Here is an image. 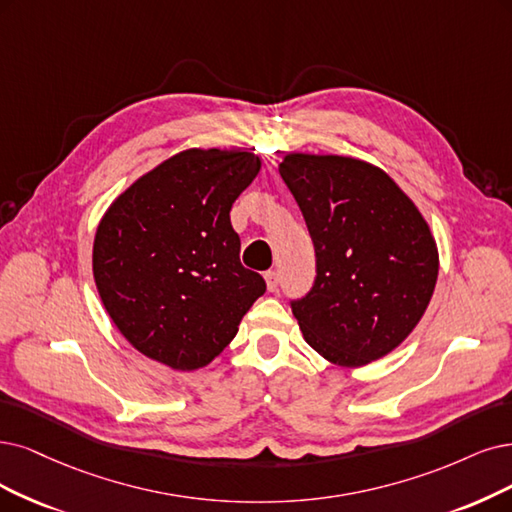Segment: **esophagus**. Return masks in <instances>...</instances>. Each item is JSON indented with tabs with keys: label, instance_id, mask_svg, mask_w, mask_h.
Here are the masks:
<instances>
[{
	"label": "esophagus",
	"instance_id": "1",
	"mask_svg": "<svg viewBox=\"0 0 512 512\" xmlns=\"http://www.w3.org/2000/svg\"><path fill=\"white\" fill-rule=\"evenodd\" d=\"M263 278H266L268 291H276V289H278V282H280V278H278V272H274V270H268L266 274H263Z\"/></svg>",
	"mask_w": 512,
	"mask_h": 512
}]
</instances>
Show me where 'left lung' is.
Returning a JSON list of instances; mask_svg holds the SVG:
<instances>
[{
	"instance_id": "left-lung-1",
	"label": "left lung",
	"mask_w": 512,
	"mask_h": 512,
	"mask_svg": "<svg viewBox=\"0 0 512 512\" xmlns=\"http://www.w3.org/2000/svg\"><path fill=\"white\" fill-rule=\"evenodd\" d=\"M278 170L316 253L312 289L291 301L301 333L335 365L377 361L430 304L439 253L428 223L384 170L363 160L289 154Z\"/></svg>"
}]
</instances>
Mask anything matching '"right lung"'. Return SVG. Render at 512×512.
Listing matches in <instances>:
<instances>
[{"label":"right lung","mask_w":512,"mask_h":512,"mask_svg":"<svg viewBox=\"0 0 512 512\" xmlns=\"http://www.w3.org/2000/svg\"><path fill=\"white\" fill-rule=\"evenodd\" d=\"M259 168L249 151L187 149L109 206L94 236V282L141 354L179 371L200 369L266 293V280L240 263L230 221Z\"/></svg>","instance_id":"right-lung-1"}]
</instances>
